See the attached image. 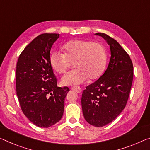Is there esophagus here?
Here are the masks:
<instances>
[{
    "mask_svg": "<svg viewBox=\"0 0 150 150\" xmlns=\"http://www.w3.org/2000/svg\"><path fill=\"white\" fill-rule=\"evenodd\" d=\"M71 89L73 90V91H75L78 93H80L82 92V89L78 86H72L71 87Z\"/></svg>",
    "mask_w": 150,
    "mask_h": 150,
    "instance_id": "esophagus-1",
    "label": "esophagus"
}]
</instances>
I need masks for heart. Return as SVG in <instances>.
Segmentation results:
<instances>
[{"instance_id":"b5f03b06","label":"heart","mask_w":150,"mask_h":150,"mask_svg":"<svg viewBox=\"0 0 150 150\" xmlns=\"http://www.w3.org/2000/svg\"><path fill=\"white\" fill-rule=\"evenodd\" d=\"M64 54L54 51L50 56V64L55 72L63 74L74 62L75 68L62 76L63 85H78L89 78L94 80L104 71L107 64V54L98 43L84 40H74L64 43Z\"/></svg>"}]
</instances>
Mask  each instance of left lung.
Instances as JSON below:
<instances>
[{
	"mask_svg": "<svg viewBox=\"0 0 150 150\" xmlns=\"http://www.w3.org/2000/svg\"><path fill=\"white\" fill-rule=\"evenodd\" d=\"M110 45V58L105 73L82 93L84 119L100 127L112 122L125 107L133 78L132 61L121 45L107 34L97 33Z\"/></svg>",
	"mask_w": 150,
	"mask_h": 150,
	"instance_id": "obj_1",
	"label": "left lung"
}]
</instances>
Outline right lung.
<instances>
[{
    "instance_id": "obj_1",
    "label": "right lung",
    "mask_w": 150,
    "mask_h": 150,
    "mask_svg": "<svg viewBox=\"0 0 150 150\" xmlns=\"http://www.w3.org/2000/svg\"><path fill=\"white\" fill-rule=\"evenodd\" d=\"M58 33H43L20 54L16 70V91L24 115L34 125L47 128L62 119L64 100L70 91L57 87L50 64L52 46Z\"/></svg>"
}]
</instances>
